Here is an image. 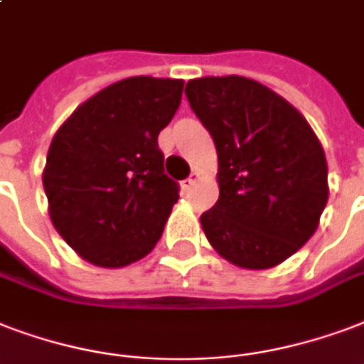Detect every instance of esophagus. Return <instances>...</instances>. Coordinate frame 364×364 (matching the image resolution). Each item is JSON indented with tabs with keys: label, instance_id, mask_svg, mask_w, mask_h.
Masks as SVG:
<instances>
[{
	"label": "esophagus",
	"instance_id": "obj_1",
	"mask_svg": "<svg viewBox=\"0 0 364 364\" xmlns=\"http://www.w3.org/2000/svg\"><path fill=\"white\" fill-rule=\"evenodd\" d=\"M196 181H198V173H196V171H193V173H191V177H187L185 181H181V188L185 191V193H188V191H191V188L196 185Z\"/></svg>",
	"mask_w": 364,
	"mask_h": 364
}]
</instances>
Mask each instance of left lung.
I'll use <instances>...</instances> for the list:
<instances>
[{"mask_svg":"<svg viewBox=\"0 0 364 364\" xmlns=\"http://www.w3.org/2000/svg\"><path fill=\"white\" fill-rule=\"evenodd\" d=\"M185 95L218 151L219 198L200 215L208 242L237 267L279 265L313 237L328 200L321 141L256 80L196 77Z\"/></svg>","mask_w":364,"mask_h":364,"instance_id":"8db88e82","label":"left lung"}]
</instances>
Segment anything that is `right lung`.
<instances>
[{
  "label": "right lung",
  "mask_w": 364,
  "mask_h": 364,
  "mask_svg": "<svg viewBox=\"0 0 364 364\" xmlns=\"http://www.w3.org/2000/svg\"><path fill=\"white\" fill-rule=\"evenodd\" d=\"M185 82L133 76L72 112L47 152L49 218L77 256L118 269L143 259L162 237L179 187L164 173L158 135Z\"/></svg>",
  "instance_id": "right-lung-1"
}]
</instances>
